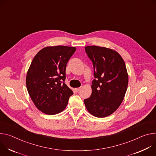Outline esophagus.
Listing matches in <instances>:
<instances>
[{
    "label": "esophagus",
    "mask_w": 156,
    "mask_h": 156,
    "mask_svg": "<svg viewBox=\"0 0 156 156\" xmlns=\"http://www.w3.org/2000/svg\"><path fill=\"white\" fill-rule=\"evenodd\" d=\"M80 89H81V87H79V88H77V89H76V91L77 92H79L80 90Z\"/></svg>",
    "instance_id": "obj_1"
}]
</instances>
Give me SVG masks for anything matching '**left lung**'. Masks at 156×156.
I'll list each match as a JSON object with an SVG mask.
<instances>
[{
	"label": "left lung",
	"instance_id": "left-lung-1",
	"mask_svg": "<svg viewBox=\"0 0 156 156\" xmlns=\"http://www.w3.org/2000/svg\"><path fill=\"white\" fill-rule=\"evenodd\" d=\"M92 61L95 79L92 94L83 100L86 108L92 115L106 117L115 112L122 103L128 84L125 63L116 51L105 47H85Z\"/></svg>",
	"mask_w": 156,
	"mask_h": 156
}]
</instances>
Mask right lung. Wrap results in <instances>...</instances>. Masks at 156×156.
<instances>
[{
	"instance_id": "1",
	"label": "right lung",
	"mask_w": 156,
	"mask_h": 156,
	"mask_svg": "<svg viewBox=\"0 0 156 156\" xmlns=\"http://www.w3.org/2000/svg\"><path fill=\"white\" fill-rule=\"evenodd\" d=\"M75 47L56 46L41 49L28 71V92L38 110L56 115L66 107L73 92L66 85V65L75 53Z\"/></svg>"
}]
</instances>
